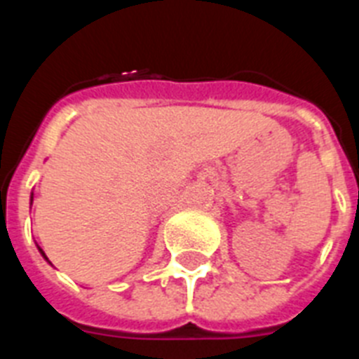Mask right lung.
Masks as SVG:
<instances>
[{
    "label": "right lung",
    "mask_w": 359,
    "mask_h": 359,
    "mask_svg": "<svg viewBox=\"0 0 359 359\" xmlns=\"http://www.w3.org/2000/svg\"><path fill=\"white\" fill-rule=\"evenodd\" d=\"M31 203H33V194H31ZM39 251H41V255H42V257H44V259H46V261H48V257H46V255H44V251H42V250H41V248H39Z\"/></svg>",
    "instance_id": "obj_1"
}]
</instances>
